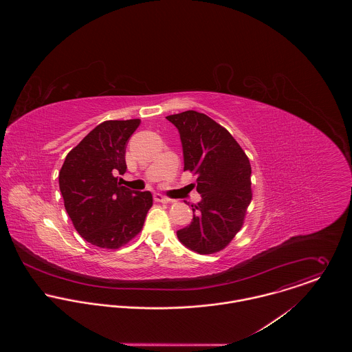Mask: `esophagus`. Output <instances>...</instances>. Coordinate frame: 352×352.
<instances>
[{"mask_svg": "<svg viewBox=\"0 0 352 352\" xmlns=\"http://www.w3.org/2000/svg\"><path fill=\"white\" fill-rule=\"evenodd\" d=\"M154 201H160V203H169L170 199H168L166 197H162L161 194H154Z\"/></svg>", "mask_w": 352, "mask_h": 352, "instance_id": "1", "label": "esophagus"}]
</instances>
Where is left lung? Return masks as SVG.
<instances>
[{
	"label": "left lung",
	"instance_id": "1",
	"mask_svg": "<svg viewBox=\"0 0 352 352\" xmlns=\"http://www.w3.org/2000/svg\"><path fill=\"white\" fill-rule=\"evenodd\" d=\"M180 134L184 170L198 176L201 201L192 222L177 230L191 251H222L243 228L252 201L251 164L232 134L207 115L186 111L166 116Z\"/></svg>",
	"mask_w": 352,
	"mask_h": 352
}]
</instances>
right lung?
<instances>
[{
    "label": "right lung",
    "mask_w": 352,
    "mask_h": 352,
    "mask_svg": "<svg viewBox=\"0 0 352 352\" xmlns=\"http://www.w3.org/2000/svg\"><path fill=\"white\" fill-rule=\"evenodd\" d=\"M141 120H105L67 153L59 172L65 208L78 234L99 248L118 250L141 230L153 204L149 191L120 183L129 138Z\"/></svg>",
    "instance_id": "obj_1"
}]
</instances>
